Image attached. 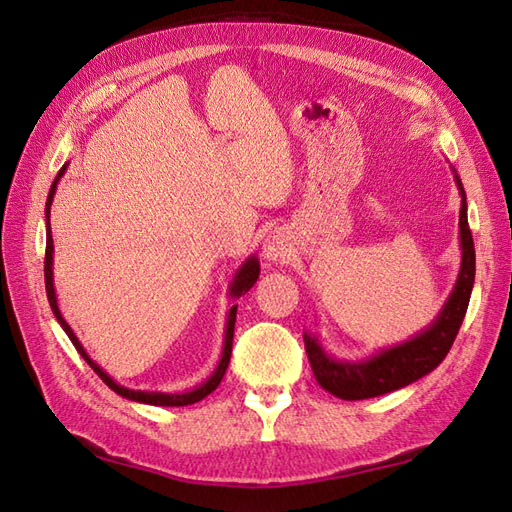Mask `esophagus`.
Instances as JSON below:
<instances>
[{"label": "esophagus", "instance_id": "34e87169", "mask_svg": "<svg viewBox=\"0 0 512 512\" xmlns=\"http://www.w3.org/2000/svg\"><path fill=\"white\" fill-rule=\"evenodd\" d=\"M290 252L292 247L284 230H273L262 241V256H265L267 262H286V258H290Z\"/></svg>", "mask_w": 512, "mask_h": 512}]
</instances>
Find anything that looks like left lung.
Instances as JSON below:
<instances>
[{
    "mask_svg": "<svg viewBox=\"0 0 512 512\" xmlns=\"http://www.w3.org/2000/svg\"><path fill=\"white\" fill-rule=\"evenodd\" d=\"M455 173V183L461 194V209H459V245H461V265L457 282L448 294L446 303L442 305L440 314L436 316L427 329L416 333L414 337L406 339L397 346L384 348L369 359L361 361H342L335 359L314 333H303V342L307 350L309 365H312L314 378L324 391L331 395L356 401V399H369L386 395L397 389L416 382L418 378L427 376L429 371L436 369L444 356L451 350L463 316L468 312L470 294L474 286V273H476V254H474V241L468 226V203L466 192H463L461 179Z\"/></svg>",
    "mask_w": 512,
    "mask_h": 512,
    "instance_id": "8db88e82",
    "label": "left lung"
}]
</instances>
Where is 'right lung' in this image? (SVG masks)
<instances>
[{
    "label": "right lung",
    "instance_id": "obj_1",
    "mask_svg": "<svg viewBox=\"0 0 512 512\" xmlns=\"http://www.w3.org/2000/svg\"><path fill=\"white\" fill-rule=\"evenodd\" d=\"M68 164L61 166V170L57 173L53 185H51V192H49V198H46V254H44V286H46V297H49V303H51V309L53 314L57 318V322L61 324V329L66 331V335L70 337V342L74 344V348L79 350V354L83 356V359L87 361V365L96 371V374L102 378V382L108 386V389L115 391L117 395L126 397L130 401H138V404H149V406H190V404H196V401L205 399L209 393H213L215 389H218L224 374H226V367L230 363V352H232V335H235V320H237V305L230 307L228 312V318H226V331H224V348H222V356H220V363L218 367H215L213 374L203 382L194 386L192 391H185V393H160V391H134V389H126V386L117 384L111 376L106 374V371L94 363V359L85 352L83 344L79 342V337L74 335V331L70 329V324L64 320V316H61L59 312V305H57V294H55V284H53V237H51V205H53V196H55V190H57V183L59 179L64 177ZM260 275V262L256 256H250L247 258L243 265L237 269L235 277H232L230 282V288H228V294L232 299H239L241 294H245L247 290H250Z\"/></svg>",
    "mask_w": 512,
    "mask_h": 512
}]
</instances>
